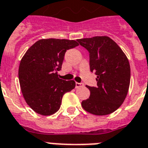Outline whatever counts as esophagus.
I'll list each match as a JSON object with an SVG mask.
<instances>
[{"label":"esophagus","mask_w":148,"mask_h":148,"mask_svg":"<svg viewBox=\"0 0 148 148\" xmlns=\"http://www.w3.org/2000/svg\"><path fill=\"white\" fill-rule=\"evenodd\" d=\"M84 86V84L83 83H78V82H76V84H75V87L76 88H78L80 87H83Z\"/></svg>","instance_id":"34e87169"}]
</instances>
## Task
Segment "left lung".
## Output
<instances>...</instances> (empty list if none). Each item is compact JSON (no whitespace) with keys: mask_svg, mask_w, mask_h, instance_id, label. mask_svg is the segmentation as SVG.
Returning a JSON list of instances; mask_svg holds the SVG:
<instances>
[{"mask_svg":"<svg viewBox=\"0 0 148 148\" xmlns=\"http://www.w3.org/2000/svg\"><path fill=\"white\" fill-rule=\"evenodd\" d=\"M88 51L89 65L97 75V86L87 88L89 99L82 101L85 111L105 116L119 108L127 97L130 82V66L123 50L108 36L77 39Z\"/></svg>","mask_w":148,"mask_h":148,"instance_id":"8db88e82","label":"left lung"}]
</instances>
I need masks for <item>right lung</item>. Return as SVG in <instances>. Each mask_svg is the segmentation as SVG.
Here are the masks:
<instances>
[{
  "mask_svg": "<svg viewBox=\"0 0 148 148\" xmlns=\"http://www.w3.org/2000/svg\"><path fill=\"white\" fill-rule=\"evenodd\" d=\"M79 44L74 40L40 39L22 57L18 69L20 87L27 104L42 116L59 110L63 95L75 88L74 81L58 77L66 50Z\"/></svg>",
  "mask_w": 148,
  "mask_h": 148,
  "instance_id": "right-lung-1",
  "label": "right lung"
}]
</instances>
